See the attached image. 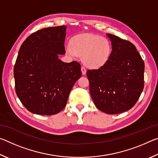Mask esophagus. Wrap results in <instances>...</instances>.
<instances>
[{
    "label": "esophagus",
    "mask_w": 158,
    "mask_h": 158,
    "mask_svg": "<svg viewBox=\"0 0 158 158\" xmlns=\"http://www.w3.org/2000/svg\"><path fill=\"white\" fill-rule=\"evenodd\" d=\"M81 73L83 74H84V75L86 74V69H85L84 66L81 67Z\"/></svg>",
    "instance_id": "34e87169"
}]
</instances>
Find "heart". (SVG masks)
Returning <instances> with one entry per match:
<instances>
[{
    "mask_svg": "<svg viewBox=\"0 0 158 158\" xmlns=\"http://www.w3.org/2000/svg\"><path fill=\"white\" fill-rule=\"evenodd\" d=\"M71 56H82V62L89 68L98 69L107 63L111 54V44L107 38L99 35L81 33L71 40V45L65 47Z\"/></svg>",
    "mask_w": 158,
    "mask_h": 158,
    "instance_id": "heart-1",
    "label": "heart"
}]
</instances>
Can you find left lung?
<instances>
[{"label": "left lung", "instance_id": "left-lung-1", "mask_svg": "<svg viewBox=\"0 0 158 158\" xmlns=\"http://www.w3.org/2000/svg\"><path fill=\"white\" fill-rule=\"evenodd\" d=\"M111 54L105 65L89 69L86 74L95 105L108 114L128 111L135 105L143 89L144 63L135 45L114 35Z\"/></svg>", "mask_w": 158, "mask_h": 158}]
</instances>
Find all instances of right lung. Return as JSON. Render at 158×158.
<instances>
[{
    "mask_svg": "<svg viewBox=\"0 0 158 158\" xmlns=\"http://www.w3.org/2000/svg\"><path fill=\"white\" fill-rule=\"evenodd\" d=\"M65 26L41 29L23 42L14 68L16 93L31 113L53 115L62 111L81 76L77 61L64 63Z\"/></svg>",
    "mask_w": 158,
    "mask_h": 158,
    "instance_id": "right-lung-1",
    "label": "right lung"
}]
</instances>
